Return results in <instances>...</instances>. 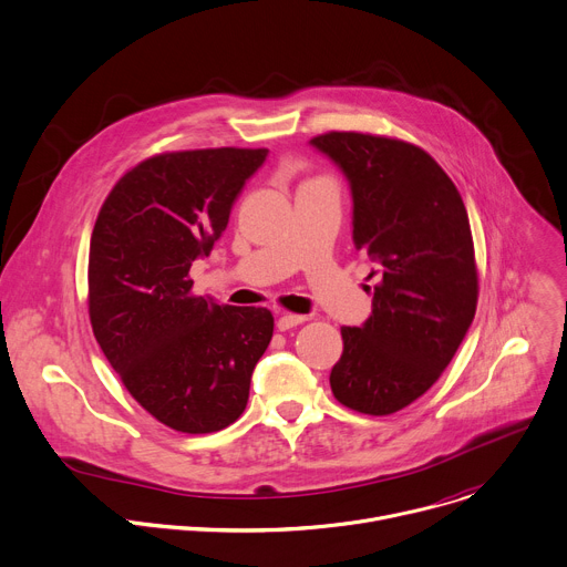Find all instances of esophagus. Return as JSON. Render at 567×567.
<instances>
[{
	"label": "esophagus",
	"mask_w": 567,
	"mask_h": 567,
	"mask_svg": "<svg viewBox=\"0 0 567 567\" xmlns=\"http://www.w3.org/2000/svg\"><path fill=\"white\" fill-rule=\"evenodd\" d=\"M305 320H307V316H298V313H280V316H278V320H276V328H278L280 332H287V330H291V328L300 326V322H305Z\"/></svg>",
	"instance_id": "1"
}]
</instances>
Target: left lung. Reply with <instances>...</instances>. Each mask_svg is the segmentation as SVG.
Wrapping results in <instances>:
<instances>
[{
	"label": "left lung",
	"instance_id": "obj_1",
	"mask_svg": "<svg viewBox=\"0 0 567 567\" xmlns=\"http://www.w3.org/2000/svg\"><path fill=\"white\" fill-rule=\"evenodd\" d=\"M309 145L348 179L352 241L379 278L363 326L341 328L330 385L343 406L390 415L437 381L473 322L468 215L455 184L417 145L359 132L320 134Z\"/></svg>",
	"mask_w": 567,
	"mask_h": 567
}]
</instances>
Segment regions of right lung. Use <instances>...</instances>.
Returning a JSON list of instances; mask_svg holds the SVG:
<instances>
[{
    "instance_id": "obj_1",
    "label": "right lung",
    "mask_w": 567,
    "mask_h": 567,
    "mask_svg": "<svg viewBox=\"0 0 567 567\" xmlns=\"http://www.w3.org/2000/svg\"><path fill=\"white\" fill-rule=\"evenodd\" d=\"M267 154L215 147L152 156L114 186L92 233L94 337L130 394L182 433H215L245 413L254 368L274 337L269 309L193 296L188 276Z\"/></svg>"
}]
</instances>
